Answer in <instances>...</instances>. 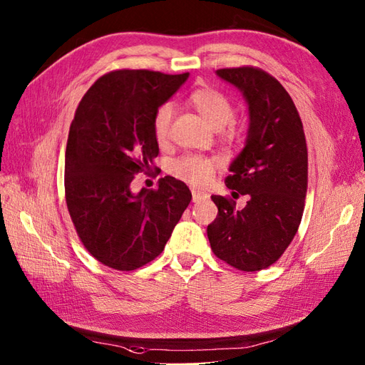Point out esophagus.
Here are the masks:
<instances>
[{
	"label": "esophagus",
	"instance_id": "34e87169",
	"mask_svg": "<svg viewBox=\"0 0 365 365\" xmlns=\"http://www.w3.org/2000/svg\"><path fill=\"white\" fill-rule=\"evenodd\" d=\"M191 192H192V202H194V203L207 199V194H206V192H202V191H199V190H192Z\"/></svg>",
	"mask_w": 365,
	"mask_h": 365
}]
</instances>
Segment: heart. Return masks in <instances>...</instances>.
<instances>
[{
  "mask_svg": "<svg viewBox=\"0 0 365 365\" xmlns=\"http://www.w3.org/2000/svg\"><path fill=\"white\" fill-rule=\"evenodd\" d=\"M190 106L200 114L202 119L215 131L225 133V138L229 140L238 139L242 136V125L232 123L234 107L223 93L214 88H197L188 98ZM173 120L171 103H165L154 114L153 130L154 136L159 142H163L170 134ZM215 163L211 159L197 158V155H186L179 160L173 162L171 173L179 179L190 182L192 185H203L212 177Z\"/></svg>",
  "mask_w": 365,
  "mask_h": 365,
  "instance_id": "heart-1",
  "label": "heart"
}]
</instances>
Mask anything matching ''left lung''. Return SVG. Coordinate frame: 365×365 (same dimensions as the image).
Listing matches in <instances>:
<instances>
[{
	"instance_id": "left-lung-1",
	"label": "left lung",
	"mask_w": 365,
	"mask_h": 365,
	"mask_svg": "<svg viewBox=\"0 0 365 365\" xmlns=\"http://www.w3.org/2000/svg\"><path fill=\"white\" fill-rule=\"evenodd\" d=\"M247 103L245 147L229 165L226 186L247 195L243 210L222 195L207 225L212 252L238 270L255 272L274 264L294 240L304 211L307 147L303 123L289 93L269 73L254 67L220 68Z\"/></svg>"
}]
</instances>
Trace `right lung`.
<instances>
[{
	"mask_svg": "<svg viewBox=\"0 0 365 365\" xmlns=\"http://www.w3.org/2000/svg\"><path fill=\"white\" fill-rule=\"evenodd\" d=\"M190 73L116 70L79 102L66 150V200L82 245L98 262L134 270L158 257L192 194L165 175L159 188L131 191L134 175L159 154L154 114Z\"/></svg>",
	"mask_w": 365,
	"mask_h": 365,
	"instance_id": "obj_1",
	"label": "right lung"
}]
</instances>
